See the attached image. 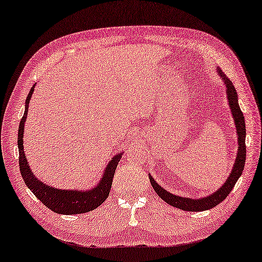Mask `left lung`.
Returning a JSON list of instances; mask_svg holds the SVG:
<instances>
[{
  "instance_id": "1",
  "label": "left lung",
  "mask_w": 262,
  "mask_h": 262,
  "mask_svg": "<svg viewBox=\"0 0 262 262\" xmlns=\"http://www.w3.org/2000/svg\"><path fill=\"white\" fill-rule=\"evenodd\" d=\"M220 76L222 77V79L226 82L227 86V95L229 100V104H230L231 112L233 119H235L236 128H237V135H238V154L236 162L233 164V169L229 176L228 181L224 183L221 189H219L216 192H214L213 194L206 198L201 199H189V198H182V196H177L175 194H171L167 192L161 186L155 183L152 177L149 176L150 184H152L154 191L157 192L158 195L162 200L166 201L167 204L173 206L183 210H187V212H203V210H207L215 207L220 203L227 198L229 193L232 191L233 186L238 181V178L241 177L244 170L245 166V159H246V145H245V137H246V128H245V121H244V115H243L242 110L238 104V98H237V92L235 86H233L232 81L224 75V72L219 69Z\"/></svg>"
}]
</instances>
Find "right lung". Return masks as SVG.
<instances>
[{
    "label": "right lung",
    "instance_id": "add662e5",
    "mask_svg": "<svg viewBox=\"0 0 262 262\" xmlns=\"http://www.w3.org/2000/svg\"><path fill=\"white\" fill-rule=\"evenodd\" d=\"M34 86L32 87L29 95L25 101V113L20 119L19 128H18V149H19V169L23 180H24L27 187L33 192V194L46 207L57 214H81L87 213L95 209L96 207L104 203L108 198L110 189H112L113 178L115 170L122 158V154L115 155L112 161L108 163L105 171L102 176V180L98 186L91 191H76V190H58L55 187L48 186L35 178L32 173L31 169L27 164V160L24 154V145H23V134H24V123L29 113V103L31 96L33 94Z\"/></svg>",
    "mask_w": 262,
    "mask_h": 262
}]
</instances>
